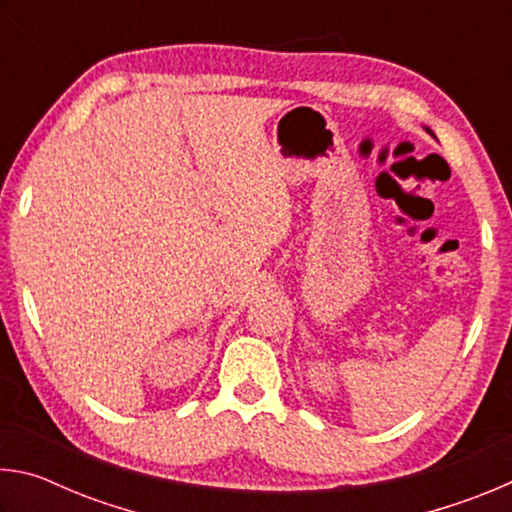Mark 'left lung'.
I'll list each match as a JSON object with an SVG mask.
<instances>
[{
    "mask_svg": "<svg viewBox=\"0 0 512 512\" xmlns=\"http://www.w3.org/2000/svg\"><path fill=\"white\" fill-rule=\"evenodd\" d=\"M427 133H429V135H433V133H431V131H429V128H427ZM433 137H436V135H433Z\"/></svg>",
    "mask_w": 512,
    "mask_h": 512,
    "instance_id": "left-lung-1",
    "label": "left lung"
}]
</instances>
